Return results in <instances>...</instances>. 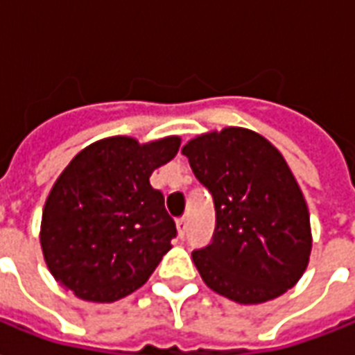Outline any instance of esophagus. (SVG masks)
<instances>
[{"label": "esophagus", "instance_id": "esophagus-1", "mask_svg": "<svg viewBox=\"0 0 355 355\" xmlns=\"http://www.w3.org/2000/svg\"><path fill=\"white\" fill-rule=\"evenodd\" d=\"M186 227H188V218H186V216L178 218V220H177V233H178V237H180V239L186 235Z\"/></svg>", "mask_w": 355, "mask_h": 355}]
</instances>
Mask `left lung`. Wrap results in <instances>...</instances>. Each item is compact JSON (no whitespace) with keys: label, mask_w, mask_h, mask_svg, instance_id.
<instances>
[{"label":"left lung","mask_w":355,"mask_h":355,"mask_svg":"<svg viewBox=\"0 0 355 355\" xmlns=\"http://www.w3.org/2000/svg\"><path fill=\"white\" fill-rule=\"evenodd\" d=\"M182 154L216 209L211 244L191 252L205 284L241 304L297 284L311 258V214L284 156L235 125L190 139Z\"/></svg>","instance_id":"left-lung-1"}]
</instances>
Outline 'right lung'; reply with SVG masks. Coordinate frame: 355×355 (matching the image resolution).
<instances>
[{
  "instance_id": "obj_1",
  "label": "right lung",
  "mask_w": 355,
  "mask_h": 355,
  "mask_svg": "<svg viewBox=\"0 0 355 355\" xmlns=\"http://www.w3.org/2000/svg\"><path fill=\"white\" fill-rule=\"evenodd\" d=\"M180 137L139 143L116 135L88 144L44 201L41 250L60 286L114 303L150 278L177 235L150 175L177 156Z\"/></svg>"
}]
</instances>
